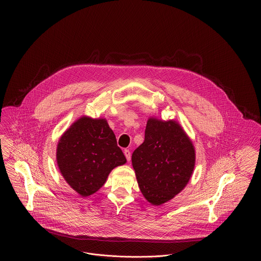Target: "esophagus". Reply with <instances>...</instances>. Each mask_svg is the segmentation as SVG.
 <instances>
[{"instance_id":"esophagus-1","label":"esophagus","mask_w":261,"mask_h":261,"mask_svg":"<svg viewBox=\"0 0 261 261\" xmlns=\"http://www.w3.org/2000/svg\"><path fill=\"white\" fill-rule=\"evenodd\" d=\"M124 154H125V156H126V159H127V161L128 162H130V160H131V152L129 151V150H124Z\"/></svg>"}]
</instances>
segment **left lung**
I'll use <instances>...</instances> for the list:
<instances>
[{"instance_id":"1","label":"left lung","mask_w":261,"mask_h":261,"mask_svg":"<svg viewBox=\"0 0 261 261\" xmlns=\"http://www.w3.org/2000/svg\"><path fill=\"white\" fill-rule=\"evenodd\" d=\"M195 164L192 142L174 121H147L144 141L132 154L139 189L145 199L160 205L179 193Z\"/></svg>"}]
</instances>
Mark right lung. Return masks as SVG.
<instances>
[{
  "label": "right lung",
  "mask_w": 261,
  "mask_h": 261,
  "mask_svg": "<svg viewBox=\"0 0 261 261\" xmlns=\"http://www.w3.org/2000/svg\"><path fill=\"white\" fill-rule=\"evenodd\" d=\"M57 161L66 181L86 197L97 192L109 172L127 160L104 119L81 118L61 137Z\"/></svg>",
  "instance_id": "1"
}]
</instances>
